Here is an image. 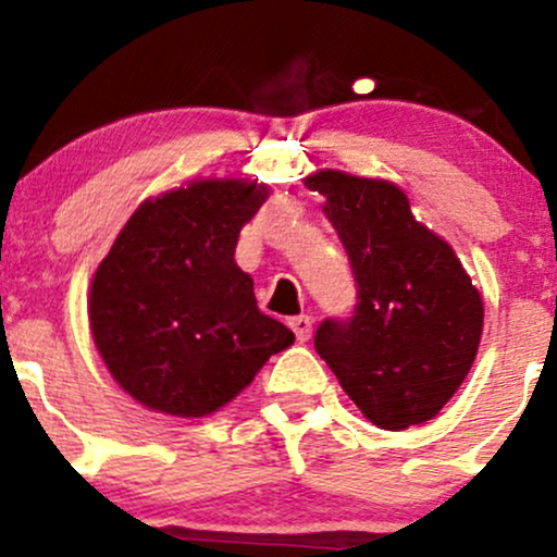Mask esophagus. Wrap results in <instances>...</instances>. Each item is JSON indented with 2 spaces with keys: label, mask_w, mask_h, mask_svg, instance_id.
Returning a JSON list of instances; mask_svg holds the SVG:
<instances>
[{
  "label": "esophagus",
  "mask_w": 557,
  "mask_h": 557,
  "mask_svg": "<svg viewBox=\"0 0 557 557\" xmlns=\"http://www.w3.org/2000/svg\"><path fill=\"white\" fill-rule=\"evenodd\" d=\"M287 324H290V330L296 332L298 343H306L311 337V324H314V322H311V317L300 314V317H293Z\"/></svg>",
  "instance_id": "1"
}]
</instances>
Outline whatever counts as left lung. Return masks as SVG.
Instances as JSON below:
<instances>
[{
    "label": "left lung",
    "mask_w": 557,
    "mask_h": 557,
    "mask_svg": "<svg viewBox=\"0 0 557 557\" xmlns=\"http://www.w3.org/2000/svg\"><path fill=\"white\" fill-rule=\"evenodd\" d=\"M306 188L341 235L359 285L348 322L314 345L348 398L382 430L434 419L476 359L484 304L450 243L421 225L395 183L319 170Z\"/></svg>",
    "instance_id": "left-lung-1"
}]
</instances>
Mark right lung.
Wrapping results in <instances>:
<instances>
[{
  "label": "right lung",
  "instance_id": "add662e5",
  "mask_svg": "<svg viewBox=\"0 0 557 557\" xmlns=\"http://www.w3.org/2000/svg\"><path fill=\"white\" fill-rule=\"evenodd\" d=\"M270 185L207 177L146 198L96 267L88 322L101 361L151 411H220L296 335L261 314L235 264L246 222Z\"/></svg>",
  "mask_w": 557,
  "mask_h": 557
}]
</instances>
